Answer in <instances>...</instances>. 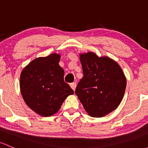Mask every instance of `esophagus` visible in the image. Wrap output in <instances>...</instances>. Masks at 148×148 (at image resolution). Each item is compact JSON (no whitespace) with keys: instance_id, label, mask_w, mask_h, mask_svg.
I'll use <instances>...</instances> for the list:
<instances>
[{"instance_id":"34e87169","label":"esophagus","mask_w":148,"mask_h":148,"mask_svg":"<svg viewBox=\"0 0 148 148\" xmlns=\"http://www.w3.org/2000/svg\"><path fill=\"white\" fill-rule=\"evenodd\" d=\"M70 86H71V88H72L73 90H74V91H75V89H76V87H77V84H76V83H71V84H70Z\"/></svg>"}]
</instances>
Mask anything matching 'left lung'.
Wrapping results in <instances>:
<instances>
[{
	"mask_svg": "<svg viewBox=\"0 0 148 148\" xmlns=\"http://www.w3.org/2000/svg\"><path fill=\"white\" fill-rule=\"evenodd\" d=\"M84 76L75 93L91 117L101 118L121 103L126 88V77L120 65L106 56L93 52L79 54Z\"/></svg>",
	"mask_w": 148,
	"mask_h": 148,
	"instance_id": "obj_1",
	"label": "left lung"
}]
</instances>
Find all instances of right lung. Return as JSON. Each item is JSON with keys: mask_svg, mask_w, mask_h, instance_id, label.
Here are the masks:
<instances>
[{"mask_svg": "<svg viewBox=\"0 0 148 148\" xmlns=\"http://www.w3.org/2000/svg\"><path fill=\"white\" fill-rule=\"evenodd\" d=\"M61 55L52 53L30 62L22 71L20 88L30 109L44 117L55 114L74 91L64 82V71L59 64Z\"/></svg>", "mask_w": 148, "mask_h": 148, "instance_id": "obj_1", "label": "right lung"}]
</instances>
